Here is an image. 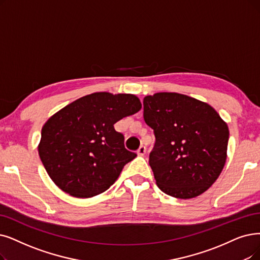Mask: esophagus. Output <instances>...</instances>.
I'll return each instance as SVG.
<instances>
[{
    "instance_id": "34e87169",
    "label": "esophagus",
    "mask_w": 260,
    "mask_h": 260,
    "mask_svg": "<svg viewBox=\"0 0 260 260\" xmlns=\"http://www.w3.org/2000/svg\"><path fill=\"white\" fill-rule=\"evenodd\" d=\"M137 153H138L139 155H144L145 153H146V147L143 146V145H142V146H140V148L138 149Z\"/></svg>"
}]
</instances>
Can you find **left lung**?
I'll return each instance as SVG.
<instances>
[{
    "label": "left lung",
    "mask_w": 260,
    "mask_h": 260,
    "mask_svg": "<svg viewBox=\"0 0 260 260\" xmlns=\"http://www.w3.org/2000/svg\"><path fill=\"white\" fill-rule=\"evenodd\" d=\"M144 120L155 142L149 165L159 189L193 199L219 177L227 157V123L208 103L177 92H157L143 101Z\"/></svg>",
    "instance_id": "left-lung-1"
}]
</instances>
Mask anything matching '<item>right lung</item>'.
I'll use <instances>...</instances> for the list:
<instances>
[{
  "mask_svg": "<svg viewBox=\"0 0 260 260\" xmlns=\"http://www.w3.org/2000/svg\"><path fill=\"white\" fill-rule=\"evenodd\" d=\"M142 108L131 94L94 92L51 116L41 129L38 153L50 178L71 196L87 199L107 191L123 166L137 157L114 129Z\"/></svg>",
  "mask_w": 260,
  "mask_h": 260,
  "instance_id": "1",
  "label": "right lung"
}]
</instances>
